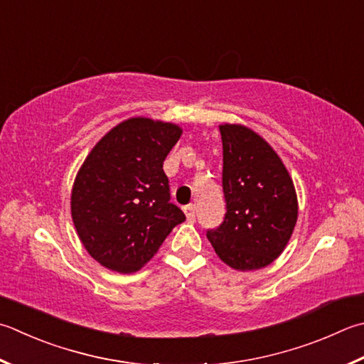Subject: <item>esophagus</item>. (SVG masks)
Returning a JSON list of instances; mask_svg holds the SVG:
<instances>
[{
  "label": "esophagus",
  "instance_id": "34e87169",
  "mask_svg": "<svg viewBox=\"0 0 364 364\" xmlns=\"http://www.w3.org/2000/svg\"><path fill=\"white\" fill-rule=\"evenodd\" d=\"M183 212H185V215H187V218L190 222H195V218H196V210H195V204H187L183 208Z\"/></svg>",
  "mask_w": 364,
  "mask_h": 364
}]
</instances>
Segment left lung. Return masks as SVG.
<instances>
[{"instance_id":"1","label":"left lung","mask_w":364,"mask_h":364,"mask_svg":"<svg viewBox=\"0 0 364 364\" xmlns=\"http://www.w3.org/2000/svg\"><path fill=\"white\" fill-rule=\"evenodd\" d=\"M223 222L208 239L223 263L239 271L271 264L290 241L298 218L293 181L263 138L241 125H220Z\"/></svg>"}]
</instances>
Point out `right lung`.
Returning a JSON list of instances; mask_svg holds the SVG:
<instances>
[{"instance_id":"1","label":"right lung","mask_w":364,"mask_h":364,"mask_svg":"<svg viewBox=\"0 0 364 364\" xmlns=\"http://www.w3.org/2000/svg\"><path fill=\"white\" fill-rule=\"evenodd\" d=\"M182 129L136 117L112 128L82 164L71 214L87 252L117 272L141 269L185 214L171 203L163 161Z\"/></svg>"}]
</instances>
